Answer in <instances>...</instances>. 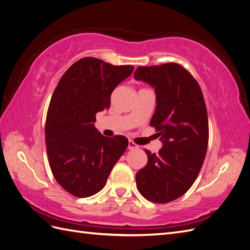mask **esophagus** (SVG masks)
<instances>
[{
    "label": "esophagus",
    "instance_id": "esophagus-1",
    "mask_svg": "<svg viewBox=\"0 0 250 250\" xmlns=\"http://www.w3.org/2000/svg\"><path fill=\"white\" fill-rule=\"evenodd\" d=\"M128 149H129V150L139 149V145H137V144H135L132 141H129V142H128Z\"/></svg>",
    "mask_w": 250,
    "mask_h": 250
}]
</instances>
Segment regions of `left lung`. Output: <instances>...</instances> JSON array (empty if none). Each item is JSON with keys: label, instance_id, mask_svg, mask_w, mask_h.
<instances>
[{"label": "left lung", "instance_id": "left-lung-1", "mask_svg": "<svg viewBox=\"0 0 250 250\" xmlns=\"http://www.w3.org/2000/svg\"><path fill=\"white\" fill-rule=\"evenodd\" d=\"M134 79L155 88L156 109L150 126L161 135L163 148L148 156L137 175L143 197L167 203L183 196L197 178L208 144L206 102L198 82L175 62L139 66Z\"/></svg>", "mask_w": 250, "mask_h": 250}]
</instances>
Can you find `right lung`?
Wrapping results in <instances>:
<instances>
[{
  "mask_svg": "<svg viewBox=\"0 0 250 250\" xmlns=\"http://www.w3.org/2000/svg\"><path fill=\"white\" fill-rule=\"evenodd\" d=\"M132 71L133 65L81 58L52 95L44 128L49 165L57 183L73 196L85 198L101 191L128 146L123 135L104 137L94 123L96 113L110 106L112 90Z\"/></svg>",
  "mask_w": 250,
  "mask_h": 250,
  "instance_id": "add662e5",
  "label": "right lung"
}]
</instances>
